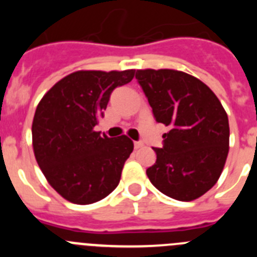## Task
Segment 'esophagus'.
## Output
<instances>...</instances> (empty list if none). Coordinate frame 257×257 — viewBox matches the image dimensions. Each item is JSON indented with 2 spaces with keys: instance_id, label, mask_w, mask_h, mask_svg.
I'll return each mask as SVG.
<instances>
[{
  "instance_id": "34e87169",
  "label": "esophagus",
  "mask_w": 257,
  "mask_h": 257,
  "mask_svg": "<svg viewBox=\"0 0 257 257\" xmlns=\"http://www.w3.org/2000/svg\"><path fill=\"white\" fill-rule=\"evenodd\" d=\"M143 145H144V144H143V142H135V143H134V148L139 149V148H142Z\"/></svg>"
}]
</instances>
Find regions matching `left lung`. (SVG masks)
Masks as SVG:
<instances>
[{
    "label": "left lung",
    "mask_w": 257,
    "mask_h": 257,
    "mask_svg": "<svg viewBox=\"0 0 257 257\" xmlns=\"http://www.w3.org/2000/svg\"><path fill=\"white\" fill-rule=\"evenodd\" d=\"M136 79L157 122L170 127L157 161L147 170L157 189L178 201H193L216 184L229 152L225 109L207 85L174 69H139Z\"/></svg>",
    "instance_id": "obj_1"
}]
</instances>
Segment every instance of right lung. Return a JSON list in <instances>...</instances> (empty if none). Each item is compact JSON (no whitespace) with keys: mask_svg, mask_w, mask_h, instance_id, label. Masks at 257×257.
<instances>
[{"mask_svg":"<svg viewBox=\"0 0 257 257\" xmlns=\"http://www.w3.org/2000/svg\"><path fill=\"white\" fill-rule=\"evenodd\" d=\"M135 69L78 70L61 78L38 103L33 123V152L49 184L63 198L90 205L117 188L134 143L94 130L110 94L128 83Z\"/></svg>","mask_w":257,"mask_h":257,"instance_id":"1","label":"right lung"}]
</instances>
